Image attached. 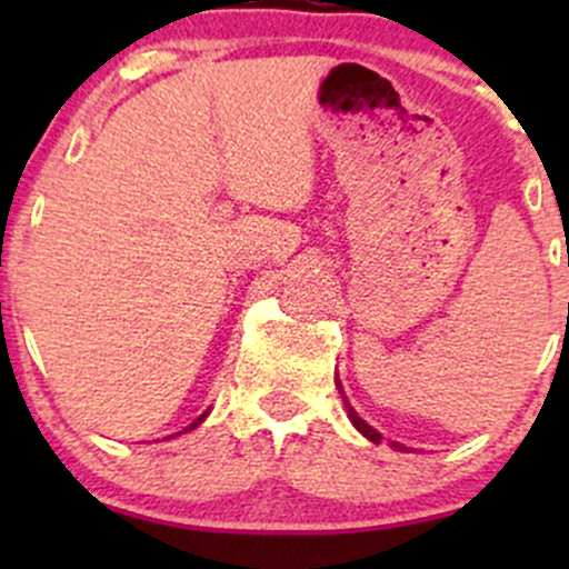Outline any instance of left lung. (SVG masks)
<instances>
[{"mask_svg": "<svg viewBox=\"0 0 569 569\" xmlns=\"http://www.w3.org/2000/svg\"><path fill=\"white\" fill-rule=\"evenodd\" d=\"M348 417H350V422H352V426H356L358 430H361V433H363V436H367V439H369V441H375V443H377V441H380V439H382V436H380V433H377V430H375V428H371V426H367V422H363V420H361V417H358V415H356V411H352L350 407H348ZM393 447H396V449H403V447H398V443H393Z\"/></svg>", "mask_w": 569, "mask_h": 569, "instance_id": "8db88e82", "label": "left lung"}]
</instances>
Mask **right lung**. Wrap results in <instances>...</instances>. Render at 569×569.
<instances>
[{"mask_svg":"<svg viewBox=\"0 0 569 569\" xmlns=\"http://www.w3.org/2000/svg\"><path fill=\"white\" fill-rule=\"evenodd\" d=\"M206 417H208V411H206V415H200V417H198V420H194V422H192V426H189V428H187V430H192V428H198V426H200V422H202V420H206Z\"/></svg>","mask_w":569,"mask_h":569,"instance_id":"add662e5","label":"right lung"}]
</instances>
